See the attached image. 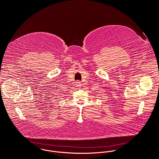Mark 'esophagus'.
Masks as SVG:
<instances>
[{
	"label": "esophagus",
	"mask_w": 159,
	"mask_h": 159,
	"mask_svg": "<svg viewBox=\"0 0 159 159\" xmlns=\"http://www.w3.org/2000/svg\"><path fill=\"white\" fill-rule=\"evenodd\" d=\"M76 84H77V86H78L79 87L81 85V82L80 81H79V80H77V82H76Z\"/></svg>",
	"instance_id": "obj_1"
}]
</instances>
